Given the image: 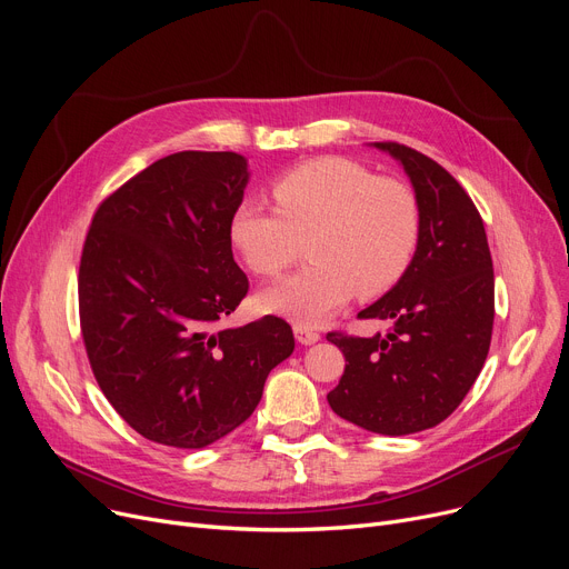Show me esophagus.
I'll list each match as a JSON object with an SVG mask.
<instances>
[{"label":"esophagus","mask_w":569,"mask_h":569,"mask_svg":"<svg viewBox=\"0 0 569 569\" xmlns=\"http://www.w3.org/2000/svg\"><path fill=\"white\" fill-rule=\"evenodd\" d=\"M292 332H295V339L300 341L302 346H313L316 341H320V335L313 330L311 325L295 322V325H292Z\"/></svg>","instance_id":"obj_1"}]
</instances>
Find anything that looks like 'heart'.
I'll list each match as a JSON object with an SVG mask.
<instances>
[{"mask_svg": "<svg viewBox=\"0 0 569 569\" xmlns=\"http://www.w3.org/2000/svg\"><path fill=\"white\" fill-rule=\"evenodd\" d=\"M279 207L242 200L230 239L260 277H277L302 256L309 267L264 288L262 311L316 325L357 292L365 300L390 290L415 256L420 207L397 179L341 159H313L277 179Z\"/></svg>", "mask_w": 569, "mask_h": 569, "instance_id": "obj_1", "label": "heart"}]
</instances>
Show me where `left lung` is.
Returning <instances> with one entry per match:
<instances>
[{
    "mask_svg": "<svg viewBox=\"0 0 569 569\" xmlns=\"http://www.w3.org/2000/svg\"><path fill=\"white\" fill-rule=\"evenodd\" d=\"M408 174L420 239L406 274L360 318L390 320L385 337L330 332L346 371L327 395L343 420L408 436L450 417L480 376L493 330V262L470 196L433 159L399 142H371Z\"/></svg>",
    "mask_w": 569,
    "mask_h": 569,
    "instance_id": "obj_1",
    "label": "left lung"
}]
</instances>
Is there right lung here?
<instances>
[{"label": "right lung", "mask_w": 569, "mask_h": 569, "mask_svg": "<svg viewBox=\"0 0 569 569\" xmlns=\"http://www.w3.org/2000/svg\"><path fill=\"white\" fill-rule=\"evenodd\" d=\"M249 177L234 152L170 154L106 198L87 232L78 302L89 365L147 440L200 450L228 436L295 350L277 316L223 325L249 290L230 242Z\"/></svg>", "instance_id": "add662e5"}]
</instances>
